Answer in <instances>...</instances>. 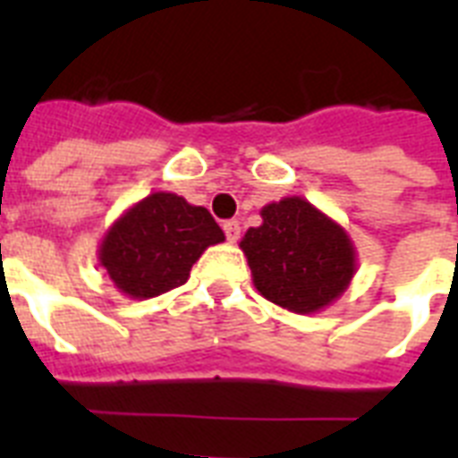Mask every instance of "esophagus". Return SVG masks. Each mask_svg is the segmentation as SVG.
<instances>
[{"label": "esophagus", "mask_w": 458, "mask_h": 458, "mask_svg": "<svg viewBox=\"0 0 458 458\" xmlns=\"http://www.w3.org/2000/svg\"><path fill=\"white\" fill-rule=\"evenodd\" d=\"M223 230H225V237H228V242H237L240 240V221H225L223 223Z\"/></svg>", "instance_id": "1"}]
</instances>
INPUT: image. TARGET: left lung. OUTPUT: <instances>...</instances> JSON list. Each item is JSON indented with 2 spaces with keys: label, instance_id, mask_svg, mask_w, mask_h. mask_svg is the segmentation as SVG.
Listing matches in <instances>:
<instances>
[{
  "label": "left lung",
  "instance_id": "1",
  "mask_svg": "<svg viewBox=\"0 0 458 458\" xmlns=\"http://www.w3.org/2000/svg\"><path fill=\"white\" fill-rule=\"evenodd\" d=\"M261 218L240 242L254 287L294 313L333 304L356 273V250L344 228L301 197L266 204Z\"/></svg>",
  "mask_w": 458,
  "mask_h": 458
}]
</instances>
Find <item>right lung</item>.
I'll list each match as a JSON object with an SVG mask.
<instances>
[{"mask_svg": "<svg viewBox=\"0 0 458 458\" xmlns=\"http://www.w3.org/2000/svg\"><path fill=\"white\" fill-rule=\"evenodd\" d=\"M225 240L204 207L154 192L131 207L104 235L99 264L132 300H149L187 283L207 247Z\"/></svg>", "mask_w": 458, "mask_h": 458, "instance_id": "add662e5", "label": "right lung"}]
</instances>
